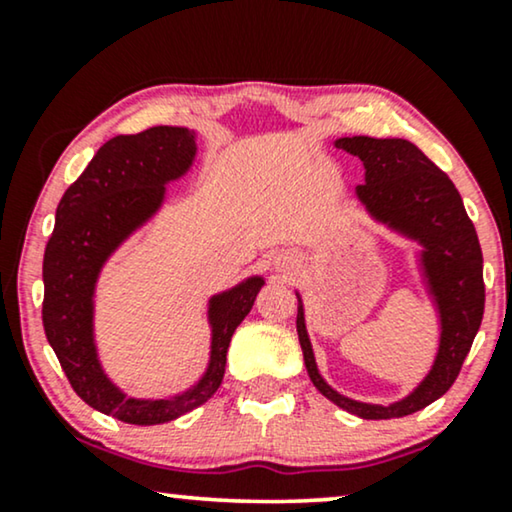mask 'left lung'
Returning <instances> with one entry per match:
<instances>
[{
    "instance_id": "1",
    "label": "left lung",
    "mask_w": 512,
    "mask_h": 512,
    "mask_svg": "<svg viewBox=\"0 0 512 512\" xmlns=\"http://www.w3.org/2000/svg\"><path fill=\"white\" fill-rule=\"evenodd\" d=\"M335 146L361 158L366 181L356 186V198L375 221L422 244L424 282L436 303L440 345L429 375L401 401L389 405L361 403L328 387L314 361L305 328L303 300L298 296V340L305 368L314 387L338 408L361 419L405 417L438 401L457 380L485 312L482 251L473 221L450 177L431 163L408 139L342 137Z\"/></svg>"
}]
</instances>
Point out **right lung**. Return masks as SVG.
I'll list each match as a JSON object with an SVG mask.
<instances>
[{
    "label": "right lung",
    "mask_w": 512,
    "mask_h": 512,
    "mask_svg": "<svg viewBox=\"0 0 512 512\" xmlns=\"http://www.w3.org/2000/svg\"><path fill=\"white\" fill-rule=\"evenodd\" d=\"M195 132L156 125L118 135L100 146L86 170L62 195L44 254V331L69 384L90 408L125 424L172 422L207 403L221 387L235 328L265 284L249 277L209 298L212 352L200 382L172 398H128L109 380L95 347V284L107 258L158 212L165 184L193 165Z\"/></svg>",
    "instance_id": "add662e5"
}]
</instances>
